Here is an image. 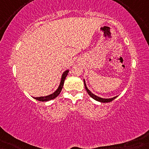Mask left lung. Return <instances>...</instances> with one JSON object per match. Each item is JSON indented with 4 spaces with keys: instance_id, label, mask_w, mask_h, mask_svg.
<instances>
[{
    "instance_id": "8db88e82",
    "label": "left lung",
    "mask_w": 149,
    "mask_h": 149,
    "mask_svg": "<svg viewBox=\"0 0 149 149\" xmlns=\"http://www.w3.org/2000/svg\"><path fill=\"white\" fill-rule=\"evenodd\" d=\"M84 84H85V89H86V91H87V92L88 93V94L90 95V96L92 97L93 99H94L95 100H97V101H98V102H103V103H106V102H111V101H113V100H115L116 97H117V96H115V97H112V98H109V99H104V98H102V97H98V96H97V95H94V94H93L88 89H87V86H86V84H85V80H84Z\"/></svg>"
}]
</instances>
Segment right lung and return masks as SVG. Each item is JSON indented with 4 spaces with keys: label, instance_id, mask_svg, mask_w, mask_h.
Here are the masks:
<instances>
[{
    "label": "right lung",
    "instance_id": "obj_1",
    "mask_svg": "<svg viewBox=\"0 0 149 149\" xmlns=\"http://www.w3.org/2000/svg\"><path fill=\"white\" fill-rule=\"evenodd\" d=\"M68 70H66L64 73H63L62 77V79H61V82H60V86L58 87V89H57V90L55 91L54 93H53L52 94H51V95H47V96L34 97V98L36 99V100H38V101H41V102L49 101V100H53V99L56 98V97L58 96L59 94H60V92H61V91H62L63 85H64V80H65V79H66L67 74H68Z\"/></svg>",
    "mask_w": 149,
    "mask_h": 149
}]
</instances>
